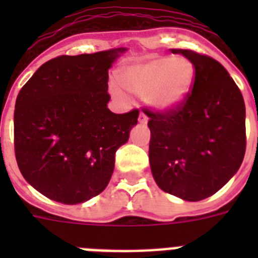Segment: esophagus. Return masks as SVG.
<instances>
[{"label": "esophagus", "mask_w": 258, "mask_h": 258, "mask_svg": "<svg viewBox=\"0 0 258 258\" xmlns=\"http://www.w3.org/2000/svg\"><path fill=\"white\" fill-rule=\"evenodd\" d=\"M138 120H139V123H141V124H146V123L149 121V117L146 116L143 112H141L139 113V119H138Z\"/></svg>", "instance_id": "34e87169"}]
</instances>
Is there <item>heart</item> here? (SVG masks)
Returning <instances> with one entry per match:
<instances>
[{
	"mask_svg": "<svg viewBox=\"0 0 258 258\" xmlns=\"http://www.w3.org/2000/svg\"><path fill=\"white\" fill-rule=\"evenodd\" d=\"M121 86L138 96H146L151 108L167 112L178 108L191 92L196 70L188 60L180 57H158L128 67L119 76ZM112 92L121 96L113 87Z\"/></svg>",
	"mask_w": 258,
	"mask_h": 258,
	"instance_id": "heart-1",
	"label": "heart"
}]
</instances>
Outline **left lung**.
<instances>
[{
  "label": "left lung",
  "instance_id": "left-lung-1",
  "mask_svg": "<svg viewBox=\"0 0 258 258\" xmlns=\"http://www.w3.org/2000/svg\"><path fill=\"white\" fill-rule=\"evenodd\" d=\"M171 52L190 60L196 80L178 108L146 109L151 131L150 167L163 191L197 202L228 183L244 161L245 103L217 60L188 49Z\"/></svg>",
  "mask_w": 258,
  "mask_h": 258
}]
</instances>
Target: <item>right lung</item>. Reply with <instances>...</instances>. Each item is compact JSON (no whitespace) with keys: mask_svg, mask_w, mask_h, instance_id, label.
Returning a JSON list of instances; mask_svg holds the SVG:
<instances>
[{"mask_svg":"<svg viewBox=\"0 0 258 258\" xmlns=\"http://www.w3.org/2000/svg\"><path fill=\"white\" fill-rule=\"evenodd\" d=\"M127 48L58 56L21 88L14 109V153L26 182L42 196L76 205L100 194L139 111L107 107L108 70Z\"/></svg>","mask_w":258,"mask_h":258,"instance_id":"right-lung-1","label":"right lung"}]
</instances>
